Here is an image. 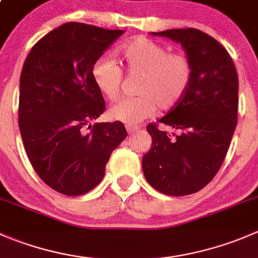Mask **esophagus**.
I'll use <instances>...</instances> for the list:
<instances>
[{
  "instance_id": "esophagus-1",
  "label": "esophagus",
  "mask_w": 258,
  "mask_h": 258,
  "mask_svg": "<svg viewBox=\"0 0 258 258\" xmlns=\"http://www.w3.org/2000/svg\"><path fill=\"white\" fill-rule=\"evenodd\" d=\"M126 128H127V132H128L130 135H132V134H135L136 131H139L140 127L139 126H130V124H127Z\"/></svg>"
}]
</instances>
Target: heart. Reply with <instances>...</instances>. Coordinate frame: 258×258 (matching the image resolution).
I'll use <instances>...</instances> for the list:
<instances>
[{
  "instance_id": "heart-1",
  "label": "heart",
  "mask_w": 258,
  "mask_h": 258,
  "mask_svg": "<svg viewBox=\"0 0 258 258\" xmlns=\"http://www.w3.org/2000/svg\"><path fill=\"white\" fill-rule=\"evenodd\" d=\"M128 76H140L137 97L124 98L109 109V117L126 124L149 118L159 107L170 111L176 107L191 86L194 66L186 54L170 51L155 40L139 36L119 49ZM92 78L98 91L109 101L118 98L123 74L108 56H101L92 67Z\"/></svg>"
}]
</instances>
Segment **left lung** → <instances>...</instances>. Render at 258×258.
Returning <instances> with one entry per match:
<instances>
[{
  "instance_id": "1",
  "label": "left lung",
  "mask_w": 258,
  "mask_h": 258,
  "mask_svg": "<svg viewBox=\"0 0 258 258\" xmlns=\"http://www.w3.org/2000/svg\"><path fill=\"white\" fill-rule=\"evenodd\" d=\"M152 34L181 44L194 78L182 101L159 119L179 135L147 124L152 146L142 157V169L147 182L162 194L189 196L209 184L226 159L238 116V76L226 47L201 30Z\"/></svg>"
}]
</instances>
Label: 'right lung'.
Segmentation results:
<instances>
[{
	"mask_svg": "<svg viewBox=\"0 0 258 258\" xmlns=\"http://www.w3.org/2000/svg\"><path fill=\"white\" fill-rule=\"evenodd\" d=\"M122 34L67 22L41 37L22 67L19 126L25 151L40 179L64 196L96 187L112 151L127 137L119 121L89 124L106 109L92 67Z\"/></svg>",
	"mask_w": 258,
	"mask_h": 258,
	"instance_id": "1",
	"label": "right lung"
}]
</instances>
